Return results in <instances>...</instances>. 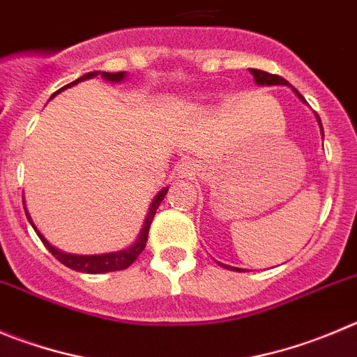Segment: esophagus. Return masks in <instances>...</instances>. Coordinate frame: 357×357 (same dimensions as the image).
<instances>
[{"instance_id": "obj_1", "label": "esophagus", "mask_w": 357, "mask_h": 357, "mask_svg": "<svg viewBox=\"0 0 357 357\" xmlns=\"http://www.w3.org/2000/svg\"><path fill=\"white\" fill-rule=\"evenodd\" d=\"M195 171L197 169H195L194 162H183L178 169V174L179 178H192V176H195Z\"/></svg>"}]
</instances>
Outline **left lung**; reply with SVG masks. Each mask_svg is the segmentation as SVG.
Returning <instances> with one entry per match:
<instances>
[{"instance_id":"1","label":"left lung","mask_w":357,"mask_h":357,"mask_svg":"<svg viewBox=\"0 0 357 357\" xmlns=\"http://www.w3.org/2000/svg\"><path fill=\"white\" fill-rule=\"evenodd\" d=\"M250 73H252V75H254V79H255V82H257L259 86H276V84H284V86H289V82L285 81L284 77H280V75H275V73H268V72H264V70H257V68H250ZM292 91L296 93V95H298V98L299 100H303V102H305V98H303V95L301 93L298 91V89L296 88H292ZM317 116V114H315ZM317 121H319V126H321V132H322V125H321V118H319L317 116ZM322 135H324V133H322ZM222 266V268H231V266H227V264H220ZM232 271H241V269H238V268H232Z\"/></svg>"}]
</instances>
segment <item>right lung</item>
I'll return each instance as SVG.
<instances>
[{
  "label": "right lung",
  "instance_id": "1",
  "mask_svg": "<svg viewBox=\"0 0 357 357\" xmlns=\"http://www.w3.org/2000/svg\"><path fill=\"white\" fill-rule=\"evenodd\" d=\"M98 73L100 72L84 73V75H82V77H79L77 81L70 82V84L63 86L61 89H58V91H56L52 96H56L59 91H63V89L72 88V86H75L77 82L95 77V75H98ZM100 75H102L105 81H111V82H119V81H123V79H125V72H116V73L102 72ZM52 96H51V98H52ZM167 192H169V186H165V188L160 190L158 194H156V197L153 199L151 206H149L148 216H146L144 225H142V231H141V234H139L137 241L133 243L132 246H128V248L119 250V252H112V254H103V255H72V254H65V252H61V250L54 248V246H52L51 243L47 241V239L40 234L38 229L35 227V224H33V220H31V216H29L28 209L24 208V211H26V216H28V220H29V224L33 225V229H35V232L38 234V238L42 239L43 246H45V248H47L49 252H51V254L54 255V257L58 259L59 262H61V264H65L66 268L73 269V271L89 273V275H100V273H109V271H119V269H126L130 264H133V262H135V259H137L139 255L142 254V250L146 248V243H148V232H149V227H151L153 218H155L156 209H158L160 202L163 201V197L167 195Z\"/></svg>",
  "mask_w": 357,
  "mask_h": 357
}]
</instances>
